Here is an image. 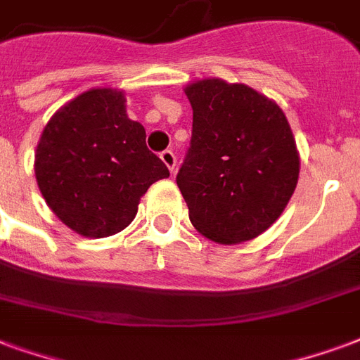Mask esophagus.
Listing matches in <instances>:
<instances>
[{"mask_svg":"<svg viewBox=\"0 0 360 360\" xmlns=\"http://www.w3.org/2000/svg\"><path fill=\"white\" fill-rule=\"evenodd\" d=\"M159 158H161V161H163L165 165H167V169L170 170V172H174V167H176V158H174V153L170 150H165L159 153Z\"/></svg>","mask_w":360,"mask_h":360,"instance_id":"34e87169","label":"esophagus"}]
</instances>
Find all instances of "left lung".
<instances>
[{"mask_svg": "<svg viewBox=\"0 0 360 360\" xmlns=\"http://www.w3.org/2000/svg\"><path fill=\"white\" fill-rule=\"evenodd\" d=\"M191 146L176 176L193 228L220 245L250 241L286 209L300 176L292 129L277 102L218 77L184 87Z\"/></svg>", "mask_w": 360, "mask_h": 360, "instance_id": "obj_1", "label": "left lung"}]
</instances>
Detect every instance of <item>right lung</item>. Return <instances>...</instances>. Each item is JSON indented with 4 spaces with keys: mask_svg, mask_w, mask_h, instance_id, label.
Returning a JSON list of instances; mask_svg holds the SVG:
<instances>
[{
    "mask_svg": "<svg viewBox=\"0 0 360 360\" xmlns=\"http://www.w3.org/2000/svg\"><path fill=\"white\" fill-rule=\"evenodd\" d=\"M125 93L89 89L58 108L37 142V188L56 218L89 239L125 229L140 197L169 169L127 115Z\"/></svg>",
    "mask_w": 360,
    "mask_h": 360,
    "instance_id": "add662e5",
    "label": "right lung"
}]
</instances>
